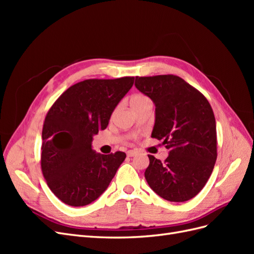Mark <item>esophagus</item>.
I'll return each instance as SVG.
<instances>
[{"instance_id": "esophagus-1", "label": "esophagus", "mask_w": 254, "mask_h": 254, "mask_svg": "<svg viewBox=\"0 0 254 254\" xmlns=\"http://www.w3.org/2000/svg\"><path fill=\"white\" fill-rule=\"evenodd\" d=\"M137 153V151L136 150H128L127 151V156L128 157H133V156H135Z\"/></svg>"}]
</instances>
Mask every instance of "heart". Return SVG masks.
<instances>
[{
	"instance_id": "b5f03b06",
	"label": "heart",
	"mask_w": 254,
	"mask_h": 254,
	"mask_svg": "<svg viewBox=\"0 0 254 254\" xmlns=\"http://www.w3.org/2000/svg\"><path fill=\"white\" fill-rule=\"evenodd\" d=\"M147 104H151V102L150 99L144 94H133L131 97H130V105H131V107L134 110L139 109L141 107Z\"/></svg>"
}]
</instances>
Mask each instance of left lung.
Masks as SVG:
<instances>
[{"instance_id":"left-lung-1","label":"left lung","mask_w":254,"mask_h":254,"mask_svg":"<svg viewBox=\"0 0 254 254\" xmlns=\"http://www.w3.org/2000/svg\"><path fill=\"white\" fill-rule=\"evenodd\" d=\"M134 84L156 106L151 137L163 140L170 151L164 162L148 155L146 181L165 200H190L203 189L217 159L212 107L201 92L179 76H136Z\"/></svg>"}]
</instances>
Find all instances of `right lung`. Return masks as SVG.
<instances>
[{"label":"right lung","mask_w":254,"mask_h":254,"mask_svg":"<svg viewBox=\"0 0 254 254\" xmlns=\"http://www.w3.org/2000/svg\"><path fill=\"white\" fill-rule=\"evenodd\" d=\"M133 81L130 76L86 79L65 90L48 111L41 170L50 190L65 204L82 206L96 200L125 160L123 151L96 153L91 142L108 126L113 110Z\"/></svg>","instance_id":"obj_1"}]
</instances>
